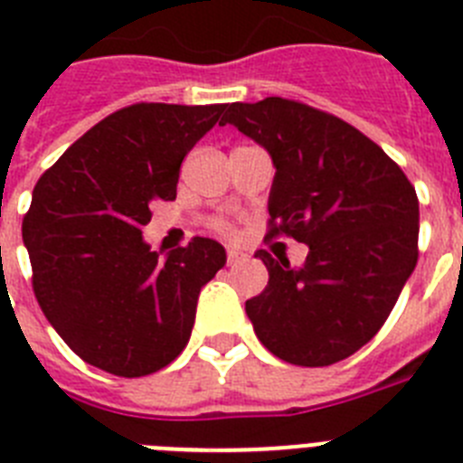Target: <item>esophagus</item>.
<instances>
[{
	"label": "esophagus",
	"mask_w": 463,
	"mask_h": 463,
	"mask_svg": "<svg viewBox=\"0 0 463 463\" xmlns=\"http://www.w3.org/2000/svg\"><path fill=\"white\" fill-rule=\"evenodd\" d=\"M246 260H248L246 252L236 250V248H229V250H227V264H229V267H236V264L246 262Z\"/></svg>",
	"instance_id": "34e87169"
}]
</instances>
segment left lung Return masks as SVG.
<instances>
[{"label":"left lung","mask_w":463,"mask_h":463,"mask_svg":"<svg viewBox=\"0 0 463 463\" xmlns=\"http://www.w3.org/2000/svg\"><path fill=\"white\" fill-rule=\"evenodd\" d=\"M224 124L271 156L269 234L309 246L302 267L255 252L269 271L246 302L255 335L295 365L345 361L384 326L417 267V192L361 130L302 102H234Z\"/></svg>","instance_id":"left-lung-1"}]
</instances>
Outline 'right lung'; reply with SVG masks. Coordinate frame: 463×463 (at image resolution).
I'll return each instance as SVG.
<instances>
[{"mask_svg": "<svg viewBox=\"0 0 463 463\" xmlns=\"http://www.w3.org/2000/svg\"><path fill=\"white\" fill-rule=\"evenodd\" d=\"M224 109L130 105L39 177L23 220L34 295L81 361L117 377H145L187 346L201 288L227 252L196 236L161 258L142 227L152 203L175 199L180 164Z\"/></svg>", "mask_w": 463, "mask_h": 463, "instance_id": "add662e5", "label": "right lung"}]
</instances>
